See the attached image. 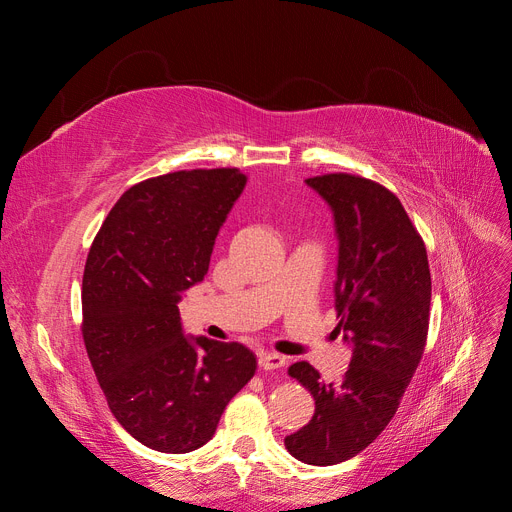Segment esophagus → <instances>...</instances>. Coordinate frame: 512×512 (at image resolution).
Segmentation results:
<instances>
[{
    "label": "esophagus",
    "instance_id": "esophagus-1",
    "mask_svg": "<svg viewBox=\"0 0 512 512\" xmlns=\"http://www.w3.org/2000/svg\"><path fill=\"white\" fill-rule=\"evenodd\" d=\"M258 365L260 369L265 371H273V369H282L286 365V359L282 354H275V352H262L258 356Z\"/></svg>",
    "mask_w": 512,
    "mask_h": 512
}]
</instances>
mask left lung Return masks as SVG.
<instances>
[{"instance_id": "1", "label": "left lung", "mask_w": 512, "mask_h": 512, "mask_svg": "<svg viewBox=\"0 0 512 512\" xmlns=\"http://www.w3.org/2000/svg\"><path fill=\"white\" fill-rule=\"evenodd\" d=\"M305 183L333 213L335 331L352 359L337 382H322L305 361L288 369L314 395L316 412L284 444L309 466H333L359 455L395 416L425 350L431 273L423 239L393 192L344 173Z\"/></svg>"}]
</instances>
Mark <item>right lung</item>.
I'll return each instance as SVG.
<instances>
[{"label": "right lung", "instance_id": "right-lung-1", "mask_svg": "<svg viewBox=\"0 0 512 512\" xmlns=\"http://www.w3.org/2000/svg\"><path fill=\"white\" fill-rule=\"evenodd\" d=\"M247 183L237 168L179 170L123 194L83 273V339L113 416L160 453L207 444L252 380L243 344L185 333L179 301L209 271L215 237Z\"/></svg>", "mask_w": 512, "mask_h": 512}]
</instances>
